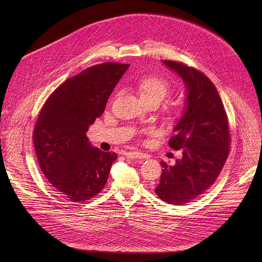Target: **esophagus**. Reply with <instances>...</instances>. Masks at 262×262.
Instances as JSON below:
<instances>
[{
    "label": "esophagus",
    "instance_id": "1",
    "mask_svg": "<svg viewBox=\"0 0 262 262\" xmlns=\"http://www.w3.org/2000/svg\"><path fill=\"white\" fill-rule=\"evenodd\" d=\"M124 156L127 159H132V160H142V159H146V155L138 152V151H132V152H126L124 154Z\"/></svg>",
    "mask_w": 262,
    "mask_h": 262
}]
</instances>
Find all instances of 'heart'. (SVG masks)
<instances>
[{"label":"heart","instance_id":"1","mask_svg":"<svg viewBox=\"0 0 262 262\" xmlns=\"http://www.w3.org/2000/svg\"><path fill=\"white\" fill-rule=\"evenodd\" d=\"M139 93L143 99H159L160 101L169 93L168 82L159 77H145L138 82Z\"/></svg>","mask_w":262,"mask_h":262}]
</instances>
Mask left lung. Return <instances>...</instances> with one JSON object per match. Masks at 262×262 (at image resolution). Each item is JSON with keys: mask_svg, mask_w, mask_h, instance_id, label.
<instances>
[{"mask_svg": "<svg viewBox=\"0 0 262 262\" xmlns=\"http://www.w3.org/2000/svg\"><path fill=\"white\" fill-rule=\"evenodd\" d=\"M182 80L185 102L169 146L182 149L174 166L161 162L163 173L155 192L165 202L182 205L203 194L217 178L229 155L226 112L211 81L195 68L162 61Z\"/></svg>", "mask_w": 262, "mask_h": 262, "instance_id": "left-lung-1", "label": "left lung"}]
</instances>
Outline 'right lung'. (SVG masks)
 <instances>
[{
	"instance_id": "1",
	"label": "right lung",
	"mask_w": 262,
	"mask_h": 262,
	"mask_svg": "<svg viewBox=\"0 0 262 262\" xmlns=\"http://www.w3.org/2000/svg\"><path fill=\"white\" fill-rule=\"evenodd\" d=\"M128 66L106 62L85 69L61 84L40 111L33 136L36 156L47 179L68 200H88L106 183L117 155L93 147L86 133Z\"/></svg>"
}]
</instances>
